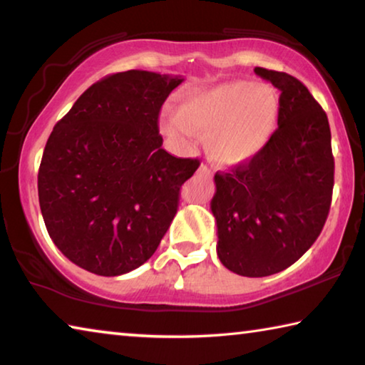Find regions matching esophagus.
I'll use <instances>...</instances> for the list:
<instances>
[{
    "label": "esophagus",
    "instance_id": "34e87169",
    "mask_svg": "<svg viewBox=\"0 0 365 365\" xmlns=\"http://www.w3.org/2000/svg\"><path fill=\"white\" fill-rule=\"evenodd\" d=\"M197 174H200V175H206V177H211L212 172H211V169L207 168L206 164H201L200 169H197Z\"/></svg>",
    "mask_w": 365,
    "mask_h": 365
}]
</instances>
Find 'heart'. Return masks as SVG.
I'll return each mask as SVG.
<instances>
[{
  "instance_id": "1",
  "label": "heart",
  "mask_w": 365,
  "mask_h": 365,
  "mask_svg": "<svg viewBox=\"0 0 365 365\" xmlns=\"http://www.w3.org/2000/svg\"><path fill=\"white\" fill-rule=\"evenodd\" d=\"M280 103L265 83H222L185 98L178 114L168 113L160 128L177 141L195 132L209 135L207 153L225 168H238L261 153L274 135Z\"/></svg>"
}]
</instances>
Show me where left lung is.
Here are the masks:
<instances>
[{"label":"left lung","instance_id":"1","mask_svg":"<svg viewBox=\"0 0 365 365\" xmlns=\"http://www.w3.org/2000/svg\"><path fill=\"white\" fill-rule=\"evenodd\" d=\"M280 90L279 128L250 163L215 174L217 256L243 277L285 270L311 248L331 205L335 160L322 106L298 78L256 67Z\"/></svg>","mask_w":365,"mask_h":365}]
</instances>
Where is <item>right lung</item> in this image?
I'll return each mask as SVG.
<instances>
[{
    "label": "right lung",
    "instance_id": "1",
    "mask_svg": "<svg viewBox=\"0 0 365 365\" xmlns=\"http://www.w3.org/2000/svg\"><path fill=\"white\" fill-rule=\"evenodd\" d=\"M182 77L127 71L101 78L54 125L38 170L49 237L78 267L127 274L158 250L197 159L163 150L159 110Z\"/></svg>",
    "mask_w": 365,
    "mask_h": 365
}]
</instances>
